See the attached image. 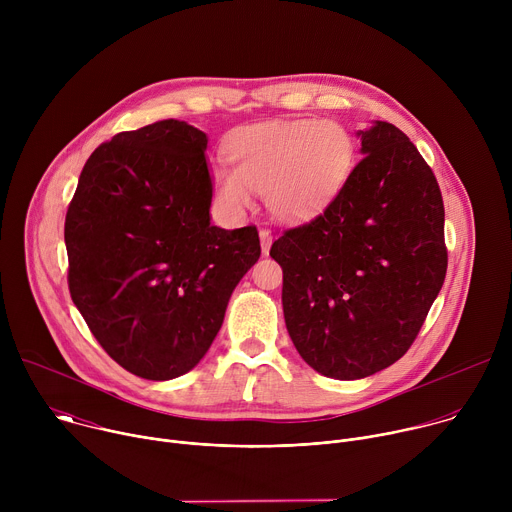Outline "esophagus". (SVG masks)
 <instances>
[{"instance_id": "obj_1", "label": "esophagus", "mask_w": 512, "mask_h": 512, "mask_svg": "<svg viewBox=\"0 0 512 512\" xmlns=\"http://www.w3.org/2000/svg\"><path fill=\"white\" fill-rule=\"evenodd\" d=\"M259 239H261V251H263V255H267V253H269V249H271L273 237H271V233H269V231L261 229V231H259Z\"/></svg>"}]
</instances>
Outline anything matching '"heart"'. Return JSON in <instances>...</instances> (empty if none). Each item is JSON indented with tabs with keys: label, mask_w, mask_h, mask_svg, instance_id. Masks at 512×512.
Wrapping results in <instances>:
<instances>
[{
	"label": "heart",
	"mask_w": 512,
	"mask_h": 512,
	"mask_svg": "<svg viewBox=\"0 0 512 512\" xmlns=\"http://www.w3.org/2000/svg\"><path fill=\"white\" fill-rule=\"evenodd\" d=\"M233 168H212L216 202L231 216H243L261 192L269 214L300 223L320 214L346 186L354 164L352 133L328 119L267 121L235 133L229 143Z\"/></svg>",
	"instance_id": "obj_1"
}]
</instances>
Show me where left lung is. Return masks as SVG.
<instances>
[{
  "mask_svg": "<svg viewBox=\"0 0 512 512\" xmlns=\"http://www.w3.org/2000/svg\"><path fill=\"white\" fill-rule=\"evenodd\" d=\"M356 135L364 158L342 192L269 251L283 269L291 342L314 371L338 381L371 377L409 350L448 269L431 168L387 121Z\"/></svg>",
  "mask_w": 512,
  "mask_h": 512,
  "instance_id": "1",
  "label": "left lung"
}]
</instances>
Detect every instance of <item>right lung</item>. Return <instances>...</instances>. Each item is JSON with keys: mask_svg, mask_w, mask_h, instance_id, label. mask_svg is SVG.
Returning <instances> with one entry per match:
<instances>
[{"mask_svg": "<svg viewBox=\"0 0 512 512\" xmlns=\"http://www.w3.org/2000/svg\"><path fill=\"white\" fill-rule=\"evenodd\" d=\"M206 145L178 119L117 133L66 212L70 298L105 352L148 381L196 367L261 255L255 227L210 225Z\"/></svg>", "mask_w": 512, "mask_h": 512, "instance_id": "1", "label": "right lung"}]
</instances>
